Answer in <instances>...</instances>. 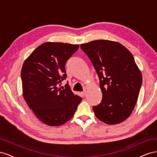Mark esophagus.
Segmentation results:
<instances>
[{
	"mask_svg": "<svg viewBox=\"0 0 157 157\" xmlns=\"http://www.w3.org/2000/svg\"><path fill=\"white\" fill-rule=\"evenodd\" d=\"M82 96L84 97L86 96V90H84V91L82 92Z\"/></svg>",
	"mask_w": 157,
	"mask_h": 157,
	"instance_id": "34e87169",
	"label": "esophagus"
}]
</instances>
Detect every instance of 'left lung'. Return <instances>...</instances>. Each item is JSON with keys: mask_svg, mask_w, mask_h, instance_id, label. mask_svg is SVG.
Instances as JSON below:
<instances>
[{"mask_svg": "<svg viewBox=\"0 0 157 157\" xmlns=\"http://www.w3.org/2000/svg\"><path fill=\"white\" fill-rule=\"evenodd\" d=\"M91 61L99 79L102 99L93 106L95 115L108 124L129 117L138 98L142 75L134 56L117 42L96 40L80 44Z\"/></svg>", "mask_w": 157, "mask_h": 157, "instance_id": "8db88e82", "label": "left lung"}]
</instances>
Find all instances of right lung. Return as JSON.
<instances>
[{
    "label": "right lung",
    "instance_id": "obj_1",
    "mask_svg": "<svg viewBox=\"0 0 157 157\" xmlns=\"http://www.w3.org/2000/svg\"><path fill=\"white\" fill-rule=\"evenodd\" d=\"M79 48L78 44L47 42L33 51L23 64V96L29 107L45 124L60 126L74 115L82 98L68 83L65 65Z\"/></svg>",
    "mask_w": 157,
    "mask_h": 157
}]
</instances>
